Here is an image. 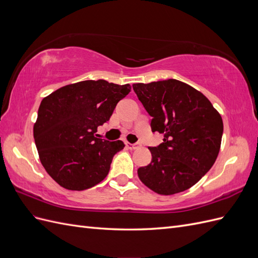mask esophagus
Segmentation results:
<instances>
[{"label":"esophagus","instance_id":"obj_1","mask_svg":"<svg viewBox=\"0 0 258 258\" xmlns=\"http://www.w3.org/2000/svg\"><path fill=\"white\" fill-rule=\"evenodd\" d=\"M126 146L128 148H130V150H137V148H139L140 146H141V144L140 143H137V144H131L129 142H126Z\"/></svg>","mask_w":258,"mask_h":258}]
</instances>
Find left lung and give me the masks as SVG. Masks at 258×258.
I'll use <instances>...</instances> for the list:
<instances>
[{"label": "left lung", "instance_id": "left-lung-1", "mask_svg": "<svg viewBox=\"0 0 258 258\" xmlns=\"http://www.w3.org/2000/svg\"><path fill=\"white\" fill-rule=\"evenodd\" d=\"M163 142L150 147L152 161L138 169L141 182L159 195L190 188L212 168L220 153L223 119L209 99L177 80L132 85Z\"/></svg>", "mask_w": 258, "mask_h": 258}]
</instances>
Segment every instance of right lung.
Here are the masks:
<instances>
[{"instance_id":"add662e5","label":"right lung","mask_w":258,"mask_h":258,"mask_svg":"<svg viewBox=\"0 0 258 258\" xmlns=\"http://www.w3.org/2000/svg\"><path fill=\"white\" fill-rule=\"evenodd\" d=\"M131 86L104 80L67 85L45 97L33 127L40 160L52 179L69 190H85L99 184L110 171L120 140L96 138Z\"/></svg>"}]
</instances>
